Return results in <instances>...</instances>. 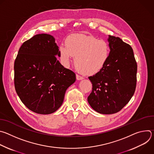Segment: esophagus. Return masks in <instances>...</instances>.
Masks as SVG:
<instances>
[{
	"label": "esophagus",
	"instance_id": "esophagus-1",
	"mask_svg": "<svg viewBox=\"0 0 154 154\" xmlns=\"http://www.w3.org/2000/svg\"><path fill=\"white\" fill-rule=\"evenodd\" d=\"M76 79H77V80H80L83 79V77H82V76H80V75H78V74H77V75H76Z\"/></svg>",
	"mask_w": 154,
	"mask_h": 154
}]
</instances>
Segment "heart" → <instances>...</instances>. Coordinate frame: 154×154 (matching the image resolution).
<instances>
[{
  "instance_id": "obj_1",
  "label": "heart",
  "mask_w": 154,
  "mask_h": 154,
  "mask_svg": "<svg viewBox=\"0 0 154 154\" xmlns=\"http://www.w3.org/2000/svg\"><path fill=\"white\" fill-rule=\"evenodd\" d=\"M109 52L106 42L82 33L69 36L65 41V45L59 46L60 59L64 66L68 67L75 57L76 67L87 75L96 74L103 67Z\"/></svg>"
}]
</instances>
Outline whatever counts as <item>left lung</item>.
Instances as JSON below:
<instances>
[{
  "mask_svg": "<svg viewBox=\"0 0 154 154\" xmlns=\"http://www.w3.org/2000/svg\"><path fill=\"white\" fill-rule=\"evenodd\" d=\"M110 49L103 67L88 77L93 90L88 102L99 113L119 112L134 94L137 64L131 47L119 37L108 35Z\"/></svg>",
  "mask_w": 154,
  "mask_h": 154,
  "instance_id": "1",
  "label": "left lung"
}]
</instances>
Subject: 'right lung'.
Listing matches in <instances>:
<instances>
[{
    "label": "right lung",
    "mask_w": 154,
    "mask_h": 154,
    "mask_svg": "<svg viewBox=\"0 0 154 154\" xmlns=\"http://www.w3.org/2000/svg\"><path fill=\"white\" fill-rule=\"evenodd\" d=\"M58 46L51 35L38 34L25 41L14 61V87L31 111L49 115L61 106L66 91L76 79L57 60Z\"/></svg>",
    "instance_id": "right-lung-1"
}]
</instances>
